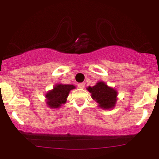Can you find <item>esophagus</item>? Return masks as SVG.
Returning <instances> with one entry per match:
<instances>
[{"mask_svg":"<svg viewBox=\"0 0 159 159\" xmlns=\"http://www.w3.org/2000/svg\"><path fill=\"white\" fill-rule=\"evenodd\" d=\"M78 87H79V88H81V89H84V87H85V84L84 83H81V84H78Z\"/></svg>","mask_w":159,"mask_h":159,"instance_id":"34e87169","label":"esophagus"}]
</instances>
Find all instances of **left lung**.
Wrapping results in <instances>:
<instances>
[{"instance_id": "8db88e82", "label": "left lung", "mask_w": 159, "mask_h": 159, "mask_svg": "<svg viewBox=\"0 0 159 159\" xmlns=\"http://www.w3.org/2000/svg\"><path fill=\"white\" fill-rule=\"evenodd\" d=\"M87 90L91 97L98 104V107L104 110H111L115 107L117 101V91L109 87L104 81H98L93 87H88Z\"/></svg>"}]
</instances>
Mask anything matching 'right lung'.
<instances>
[{
  "instance_id": "1",
  "label": "right lung",
  "mask_w": 159,
  "mask_h": 159,
  "mask_svg": "<svg viewBox=\"0 0 159 159\" xmlns=\"http://www.w3.org/2000/svg\"><path fill=\"white\" fill-rule=\"evenodd\" d=\"M75 88L72 84H57L52 90L45 93L46 105L50 108H58L66 102L67 97L72 90Z\"/></svg>"
}]
</instances>
